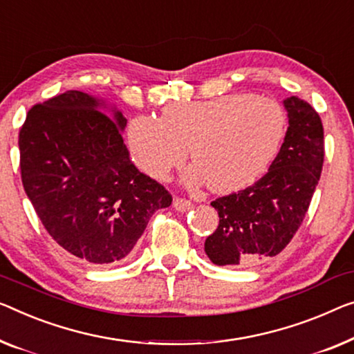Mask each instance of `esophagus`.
Returning a JSON list of instances; mask_svg holds the SVG:
<instances>
[{"mask_svg":"<svg viewBox=\"0 0 354 354\" xmlns=\"http://www.w3.org/2000/svg\"><path fill=\"white\" fill-rule=\"evenodd\" d=\"M173 207H175V209L176 211H187V209H191L192 208V203L189 202V200H186V198H181V197H175L173 198Z\"/></svg>","mask_w":354,"mask_h":354,"instance_id":"34e87169","label":"esophagus"}]
</instances>
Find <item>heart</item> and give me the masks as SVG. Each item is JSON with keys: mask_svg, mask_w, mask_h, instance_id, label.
I'll list each match as a JSON object with an SVG mask.
<instances>
[{"mask_svg": "<svg viewBox=\"0 0 354 354\" xmlns=\"http://www.w3.org/2000/svg\"><path fill=\"white\" fill-rule=\"evenodd\" d=\"M286 114L277 100L227 93L200 102H173L162 115H136L127 140L141 171L165 181L187 159L195 167L187 184L207 181L216 194H230L257 181L278 154Z\"/></svg>", "mask_w": 354, "mask_h": 354, "instance_id": "heart-1", "label": "heart"}]
</instances>
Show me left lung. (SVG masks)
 <instances>
[{
  "instance_id": "obj_1",
  "label": "left lung",
  "mask_w": 354,
  "mask_h": 354,
  "mask_svg": "<svg viewBox=\"0 0 354 354\" xmlns=\"http://www.w3.org/2000/svg\"><path fill=\"white\" fill-rule=\"evenodd\" d=\"M289 127L275 160L259 181L211 202L219 225L205 240L216 266L250 267L281 252L302 224L324 160V130L307 102H283Z\"/></svg>"
}]
</instances>
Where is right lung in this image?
Returning a JSON list of instances; mask_svg holds the SVG:
<instances>
[{
  "mask_svg": "<svg viewBox=\"0 0 354 354\" xmlns=\"http://www.w3.org/2000/svg\"><path fill=\"white\" fill-rule=\"evenodd\" d=\"M125 125L106 100L68 91L31 108L20 129L25 192L52 239L81 261L124 259L154 211L171 205L131 163Z\"/></svg>",
  "mask_w": 354,
  "mask_h": 354,
  "instance_id": "1",
  "label": "right lung"
}]
</instances>
